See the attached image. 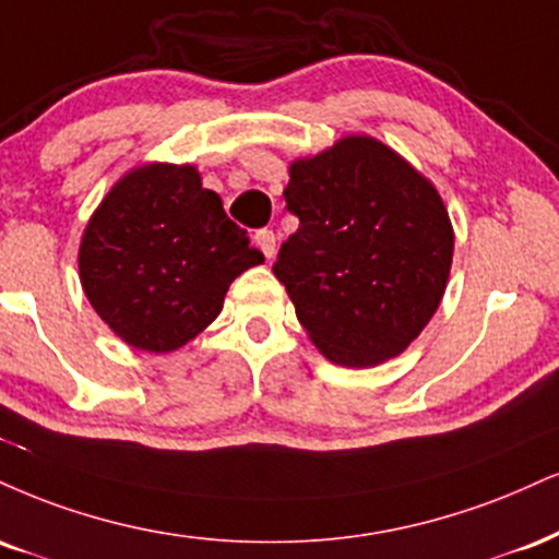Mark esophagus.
I'll list each match as a JSON object with an SVG mask.
<instances>
[{
    "mask_svg": "<svg viewBox=\"0 0 559 559\" xmlns=\"http://www.w3.org/2000/svg\"><path fill=\"white\" fill-rule=\"evenodd\" d=\"M254 239H258L262 254H265V258L271 260L273 254H275V234L271 231V228H260L258 237H254Z\"/></svg>",
    "mask_w": 559,
    "mask_h": 559,
    "instance_id": "1",
    "label": "esophagus"
}]
</instances>
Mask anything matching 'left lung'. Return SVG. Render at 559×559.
<instances>
[{
	"instance_id": "obj_1",
	"label": "left lung",
	"mask_w": 559,
	"mask_h": 559,
	"mask_svg": "<svg viewBox=\"0 0 559 559\" xmlns=\"http://www.w3.org/2000/svg\"><path fill=\"white\" fill-rule=\"evenodd\" d=\"M284 190L299 228L273 273L322 356L341 367L393 359L440 307L453 226L432 181L367 134L294 160Z\"/></svg>"
}]
</instances>
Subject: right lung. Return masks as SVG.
<instances>
[{
	"mask_svg": "<svg viewBox=\"0 0 559 559\" xmlns=\"http://www.w3.org/2000/svg\"><path fill=\"white\" fill-rule=\"evenodd\" d=\"M265 260L194 166L124 174L87 221L80 284L124 344L166 354L218 318L231 281Z\"/></svg>",
	"mask_w": 559,
	"mask_h": 559,
	"instance_id": "right-lung-1",
	"label": "right lung"
}]
</instances>
